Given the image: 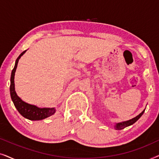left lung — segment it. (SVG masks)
I'll return each mask as SVG.
<instances>
[{
  "label": "left lung",
  "mask_w": 159,
  "mask_h": 159,
  "mask_svg": "<svg viewBox=\"0 0 159 159\" xmlns=\"http://www.w3.org/2000/svg\"><path fill=\"white\" fill-rule=\"evenodd\" d=\"M144 111H145V110H143V111L141 112L140 114L138 115V116H135L133 119H129V120H128V121H122V122H119V123L116 124V125L114 126V128L116 129H124V128L128 127V126H130V125H133L134 123H135L136 121H138V119L140 118L141 116H142V115L143 114V113H144Z\"/></svg>",
  "instance_id": "8db88e82"
}]
</instances>
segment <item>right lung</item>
Masks as SVG:
<instances>
[{
  "label": "right lung",
  "mask_w": 159,
  "mask_h": 159,
  "mask_svg": "<svg viewBox=\"0 0 159 159\" xmlns=\"http://www.w3.org/2000/svg\"><path fill=\"white\" fill-rule=\"evenodd\" d=\"M26 52V51H23L19 57L16 60L14 68L13 69L11 76V85H10V93L11 100L14 103L15 107L17 111L19 112L21 116L25 118L30 119V120L36 121V120H42L50 116H52L55 114L56 109L55 108H38L36 106L31 105V104L25 103L23 101L18 95H17L14 88V75L15 71H16L17 64H18L19 58Z\"/></svg>",
  "instance_id": "1"
}]
</instances>
